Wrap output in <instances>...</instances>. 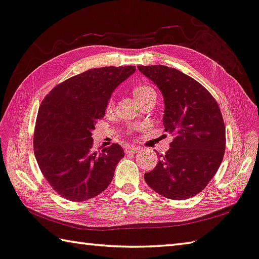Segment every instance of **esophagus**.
<instances>
[{
    "label": "esophagus",
    "mask_w": 259,
    "mask_h": 259,
    "mask_svg": "<svg viewBox=\"0 0 259 259\" xmlns=\"http://www.w3.org/2000/svg\"><path fill=\"white\" fill-rule=\"evenodd\" d=\"M124 151H125V153H136V152H138L139 151V147H137V146H134V145H126L125 146V148H124Z\"/></svg>",
    "instance_id": "esophagus-1"
}]
</instances>
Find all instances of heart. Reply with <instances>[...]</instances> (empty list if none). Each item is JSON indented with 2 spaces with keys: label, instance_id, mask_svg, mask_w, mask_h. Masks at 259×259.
Returning <instances> with one entry per match:
<instances>
[{
  "label": "heart",
  "instance_id": "1",
  "mask_svg": "<svg viewBox=\"0 0 259 259\" xmlns=\"http://www.w3.org/2000/svg\"><path fill=\"white\" fill-rule=\"evenodd\" d=\"M151 94H155V91H154V89H153L152 87L147 85V84H139V85L134 88V95H135V97H136V99L138 100V102H139L140 99L145 98L146 96L151 95ZM113 105H114L113 99H109L108 103H107V109H108V111H109V109L113 108Z\"/></svg>",
  "mask_w": 259,
  "mask_h": 259
}]
</instances>
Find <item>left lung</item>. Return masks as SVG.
Segmentation results:
<instances>
[{
    "mask_svg": "<svg viewBox=\"0 0 259 259\" xmlns=\"http://www.w3.org/2000/svg\"><path fill=\"white\" fill-rule=\"evenodd\" d=\"M138 69L163 95L164 130L174 137L169 151L144 178L164 198H192L211 181L225 154L221 108L202 84L176 68L152 65Z\"/></svg>",
    "mask_w": 259,
    "mask_h": 259,
    "instance_id": "1",
    "label": "left lung"
}]
</instances>
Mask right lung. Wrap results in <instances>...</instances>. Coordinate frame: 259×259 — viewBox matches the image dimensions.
<instances>
[{
	"label": "right lung",
	"mask_w": 259,
	"mask_h": 259,
	"mask_svg": "<svg viewBox=\"0 0 259 259\" xmlns=\"http://www.w3.org/2000/svg\"><path fill=\"white\" fill-rule=\"evenodd\" d=\"M135 71V66L88 69L57 84L42 100L34 154L47 182L64 199H93L111 184L124 152L119 144L94 151L91 131L104 117L114 89Z\"/></svg>",
	"instance_id": "obj_1"
}]
</instances>
